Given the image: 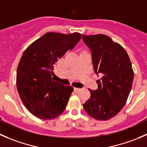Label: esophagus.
Returning a JSON list of instances; mask_svg holds the SVG:
<instances>
[{"instance_id":"esophagus-1","label":"esophagus","mask_w":147,"mask_h":147,"mask_svg":"<svg viewBox=\"0 0 147 147\" xmlns=\"http://www.w3.org/2000/svg\"><path fill=\"white\" fill-rule=\"evenodd\" d=\"M81 89H82V88H74V91H75L76 92H78V91H81Z\"/></svg>"}]
</instances>
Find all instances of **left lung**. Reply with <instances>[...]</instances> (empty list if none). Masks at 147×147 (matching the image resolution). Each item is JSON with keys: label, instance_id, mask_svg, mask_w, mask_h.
<instances>
[{"label": "left lung", "instance_id": "obj_1", "mask_svg": "<svg viewBox=\"0 0 147 147\" xmlns=\"http://www.w3.org/2000/svg\"><path fill=\"white\" fill-rule=\"evenodd\" d=\"M83 40L91 51L94 71L102 76L97 90L88 89L91 96L83 107L95 119L109 120L127 101L134 79L131 63L125 49L108 36L83 35Z\"/></svg>", "mask_w": 147, "mask_h": 147}]
</instances>
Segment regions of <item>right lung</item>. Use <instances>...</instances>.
<instances>
[{"mask_svg":"<svg viewBox=\"0 0 147 147\" xmlns=\"http://www.w3.org/2000/svg\"><path fill=\"white\" fill-rule=\"evenodd\" d=\"M81 38L79 33L49 32L23 53L17 69V89L26 108L37 118L53 119L66 109L74 88L54 81L53 67Z\"/></svg>","mask_w":147,"mask_h":147,"instance_id":"add662e5","label":"right lung"}]
</instances>
